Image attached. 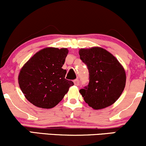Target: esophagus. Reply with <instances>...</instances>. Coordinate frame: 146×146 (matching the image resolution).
<instances>
[{"mask_svg": "<svg viewBox=\"0 0 146 146\" xmlns=\"http://www.w3.org/2000/svg\"><path fill=\"white\" fill-rule=\"evenodd\" d=\"M73 82H74V84L75 85V86H78V85H79L78 79H76V80H75L74 81H73Z\"/></svg>", "mask_w": 146, "mask_h": 146, "instance_id": "34e87169", "label": "esophagus"}]
</instances>
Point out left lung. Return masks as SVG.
Masks as SVG:
<instances>
[{"label":"left lung","mask_w":146,"mask_h":146,"mask_svg":"<svg viewBox=\"0 0 146 146\" xmlns=\"http://www.w3.org/2000/svg\"><path fill=\"white\" fill-rule=\"evenodd\" d=\"M79 54L89 72L88 86L80 90L85 102L95 110L112 105L125 88L124 68L115 56L103 48H81Z\"/></svg>","instance_id":"obj_1"}]
</instances>
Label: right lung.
Returning <instances> with one entry per match:
<instances>
[{"mask_svg":"<svg viewBox=\"0 0 146 146\" xmlns=\"http://www.w3.org/2000/svg\"><path fill=\"white\" fill-rule=\"evenodd\" d=\"M67 48H44L25 64L18 75V84L25 98L42 108H51L62 101L74 84L65 79L62 66Z\"/></svg>","mask_w":146,"mask_h":146,"instance_id":"obj_1","label":"right lung"}]
</instances>
